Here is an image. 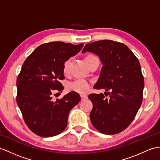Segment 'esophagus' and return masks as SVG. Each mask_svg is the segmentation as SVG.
I'll return each mask as SVG.
<instances>
[{
	"instance_id": "esophagus-1",
	"label": "esophagus",
	"mask_w": 160,
	"mask_h": 160,
	"mask_svg": "<svg viewBox=\"0 0 160 160\" xmlns=\"http://www.w3.org/2000/svg\"><path fill=\"white\" fill-rule=\"evenodd\" d=\"M80 97H81V99L82 100V101H83V100H85V99H87L88 98L87 95H81Z\"/></svg>"
}]
</instances>
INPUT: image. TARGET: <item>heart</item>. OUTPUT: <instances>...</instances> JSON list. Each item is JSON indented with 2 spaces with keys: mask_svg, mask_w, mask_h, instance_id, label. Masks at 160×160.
<instances>
[{
  "mask_svg": "<svg viewBox=\"0 0 160 160\" xmlns=\"http://www.w3.org/2000/svg\"><path fill=\"white\" fill-rule=\"evenodd\" d=\"M94 57L92 55H88L85 58V59ZM70 62V59H68L63 63V73H68L69 69V65ZM91 86V84L89 81L85 80V79H77L69 82L67 84V88L70 91H73L78 92L80 94H84L89 91Z\"/></svg>",
  "mask_w": 160,
  "mask_h": 160,
  "instance_id": "b5f03b06",
  "label": "heart"
}]
</instances>
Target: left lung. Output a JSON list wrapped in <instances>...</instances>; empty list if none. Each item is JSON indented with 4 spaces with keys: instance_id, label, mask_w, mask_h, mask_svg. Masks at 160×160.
I'll return each mask as SVG.
<instances>
[{
    "instance_id": "1",
    "label": "left lung",
    "mask_w": 160,
    "mask_h": 160,
    "mask_svg": "<svg viewBox=\"0 0 160 160\" xmlns=\"http://www.w3.org/2000/svg\"><path fill=\"white\" fill-rule=\"evenodd\" d=\"M86 52L97 54L103 65L93 88L109 95H88L93 105L91 123L104 134L120 133L134 119L142 102L144 82L138 59L124 43L112 40L88 43L82 52Z\"/></svg>"
}]
</instances>
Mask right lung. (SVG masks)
<instances>
[{
	"instance_id": "1",
	"label": "right lung",
	"mask_w": 160,
	"mask_h": 160,
	"mask_svg": "<svg viewBox=\"0 0 160 160\" xmlns=\"http://www.w3.org/2000/svg\"><path fill=\"white\" fill-rule=\"evenodd\" d=\"M82 46L83 43L73 45L62 42L43 43L22 65L16 82V102L25 123L35 134L54 136L68 125L69 111L80 101V96L72 91L54 100L53 93L64 89L60 82L65 79L63 63Z\"/></svg>"
}]
</instances>
